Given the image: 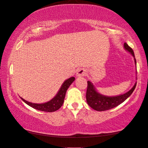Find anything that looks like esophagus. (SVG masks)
<instances>
[{
    "mask_svg": "<svg viewBox=\"0 0 148 148\" xmlns=\"http://www.w3.org/2000/svg\"><path fill=\"white\" fill-rule=\"evenodd\" d=\"M87 74V72H86V70L85 69H80L77 71V77H82V76H85Z\"/></svg>",
    "mask_w": 148,
    "mask_h": 148,
    "instance_id": "esophagus-1",
    "label": "esophagus"
}]
</instances>
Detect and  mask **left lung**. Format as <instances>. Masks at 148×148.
<instances>
[{
    "label": "left lung",
    "instance_id": "left-lung-1",
    "mask_svg": "<svg viewBox=\"0 0 148 148\" xmlns=\"http://www.w3.org/2000/svg\"><path fill=\"white\" fill-rule=\"evenodd\" d=\"M123 46L124 49L131 53L132 56L134 57L135 64L136 65V60L135 58L134 51L126 42L124 43ZM136 84L137 82H136L134 87L129 91L126 92L125 93L122 94V95L117 96H106L97 92L93 83L91 81H87V89L86 93L87 103L91 108L96 111H103L111 110V109L114 108L120 105L124 101L127 99L134 91Z\"/></svg>",
    "mask_w": 148,
    "mask_h": 148
}]
</instances>
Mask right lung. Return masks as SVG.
Segmentation results:
<instances>
[{
    "instance_id": "1",
    "label": "right lung",
    "mask_w": 148,
    "mask_h": 148,
    "mask_svg": "<svg viewBox=\"0 0 148 148\" xmlns=\"http://www.w3.org/2000/svg\"><path fill=\"white\" fill-rule=\"evenodd\" d=\"M75 78L71 77L64 81L61 88L59 89L58 93L56 94V95L52 99L48 102L43 103H34L27 101L22 97L21 98L25 103L29 105V106L35 109V110L45 111V112H53V111L58 110L63 106L67 90L70 85H71V83L75 81Z\"/></svg>"
}]
</instances>
